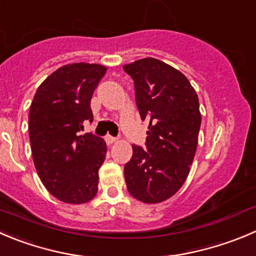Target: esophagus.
I'll return each instance as SVG.
<instances>
[{
    "label": "esophagus",
    "mask_w": 256,
    "mask_h": 256,
    "mask_svg": "<svg viewBox=\"0 0 256 256\" xmlns=\"http://www.w3.org/2000/svg\"><path fill=\"white\" fill-rule=\"evenodd\" d=\"M106 143H108V144H112V143L116 142V138L113 137V136L108 134V136H106Z\"/></svg>",
    "instance_id": "1"
}]
</instances>
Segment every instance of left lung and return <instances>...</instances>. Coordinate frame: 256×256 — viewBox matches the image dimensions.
Here are the masks:
<instances>
[{
  "label": "left lung",
  "instance_id": "left-lung-1",
  "mask_svg": "<svg viewBox=\"0 0 256 256\" xmlns=\"http://www.w3.org/2000/svg\"><path fill=\"white\" fill-rule=\"evenodd\" d=\"M123 69L134 82L140 119L150 123L144 150L133 144L124 166L126 188L142 202H162L188 176L201 126L198 98L182 72L154 58Z\"/></svg>",
  "mask_w": 256,
  "mask_h": 256
}]
</instances>
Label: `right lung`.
I'll return each instance as SVG.
<instances>
[{"mask_svg":"<svg viewBox=\"0 0 256 256\" xmlns=\"http://www.w3.org/2000/svg\"><path fill=\"white\" fill-rule=\"evenodd\" d=\"M106 69L74 62L46 78L36 90L28 133L36 171L51 194L66 204H84L98 191V171L106 160L103 138L82 134L93 122L90 100Z\"/></svg>","mask_w":256,"mask_h":256,"instance_id":"right-lung-1","label":"right lung"}]
</instances>
